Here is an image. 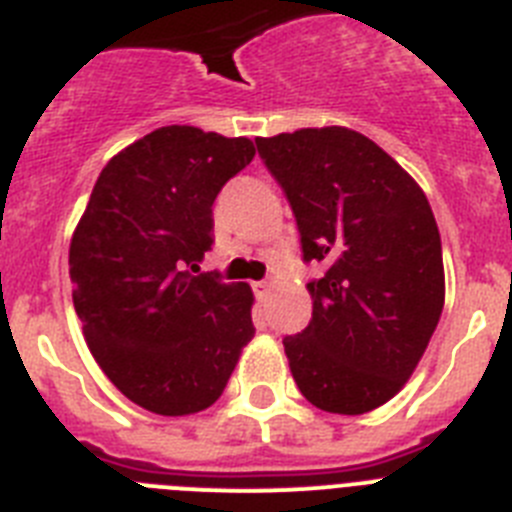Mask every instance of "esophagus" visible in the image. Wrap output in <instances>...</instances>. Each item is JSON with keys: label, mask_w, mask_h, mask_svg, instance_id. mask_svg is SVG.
I'll use <instances>...</instances> for the list:
<instances>
[{"label": "esophagus", "mask_w": 512, "mask_h": 512, "mask_svg": "<svg viewBox=\"0 0 512 512\" xmlns=\"http://www.w3.org/2000/svg\"><path fill=\"white\" fill-rule=\"evenodd\" d=\"M253 292H256V297H259V300H264V297H269L271 284L269 282H253Z\"/></svg>", "instance_id": "1"}]
</instances>
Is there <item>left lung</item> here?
<instances>
[{
	"label": "left lung",
	"mask_w": 512,
	"mask_h": 512,
	"mask_svg": "<svg viewBox=\"0 0 512 512\" xmlns=\"http://www.w3.org/2000/svg\"><path fill=\"white\" fill-rule=\"evenodd\" d=\"M295 212L312 320L284 338L307 402L361 415L413 377L446 297L441 235L428 197L390 153L351 128H302L256 138Z\"/></svg>",
	"instance_id": "obj_1"
}]
</instances>
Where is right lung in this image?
<instances>
[{
  "mask_svg": "<svg viewBox=\"0 0 512 512\" xmlns=\"http://www.w3.org/2000/svg\"><path fill=\"white\" fill-rule=\"evenodd\" d=\"M253 153L248 138L192 125L153 130L107 161L71 235L89 351L148 413L210 408L253 338L251 287L189 271L212 248L217 192Z\"/></svg>",
  "mask_w": 512,
  "mask_h": 512,
  "instance_id": "right-lung-1",
  "label": "right lung"
}]
</instances>
